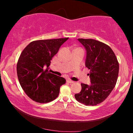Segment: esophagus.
<instances>
[{"mask_svg":"<svg viewBox=\"0 0 133 133\" xmlns=\"http://www.w3.org/2000/svg\"><path fill=\"white\" fill-rule=\"evenodd\" d=\"M67 82H68L69 83H75V82H73V81L71 80L70 79H67Z\"/></svg>","mask_w":133,"mask_h":133,"instance_id":"34e87169","label":"esophagus"}]
</instances>
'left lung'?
Here are the masks:
<instances>
[{"label":"left lung","mask_w":133,"mask_h":133,"mask_svg":"<svg viewBox=\"0 0 133 133\" xmlns=\"http://www.w3.org/2000/svg\"><path fill=\"white\" fill-rule=\"evenodd\" d=\"M86 51L85 66L90 70V85L82 83V90L75 95L85 105H96L107 98L117 80L119 64L112 49L94 39H78Z\"/></svg>","instance_id":"left-lung-1"}]
</instances>
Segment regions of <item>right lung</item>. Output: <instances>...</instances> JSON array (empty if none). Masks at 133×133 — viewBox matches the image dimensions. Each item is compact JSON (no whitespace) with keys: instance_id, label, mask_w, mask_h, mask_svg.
Listing matches in <instances>:
<instances>
[{"instance_id":"add662e5","label":"right lung","mask_w":133,"mask_h":133,"mask_svg":"<svg viewBox=\"0 0 133 133\" xmlns=\"http://www.w3.org/2000/svg\"><path fill=\"white\" fill-rule=\"evenodd\" d=\"M69 38L40 40L29 43L17 64V75L22 88L35 102L46 103L57 97L64 78L49 72L51 60Z\"/></svg>"}]
</instances>
